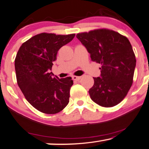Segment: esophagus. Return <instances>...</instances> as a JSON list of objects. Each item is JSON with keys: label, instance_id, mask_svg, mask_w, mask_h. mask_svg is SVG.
I'll use <instances>...</instances> for the list:
<instances>
[{"label": "esophagus", "instance_id": "34e87169", "mask_svg": "<svg viewBox=\"0 0 149 149\" xmlns=\"http://www.w3.org/2000/svg\"><path fill=\"white\" fill-rule=\"evenodd\" d=\"M81 77H77V76L72 77V79H73V80H74V81H79V80L81 79Z\"/></svg>", "mask_w": 149, "mask_h": 149}]
</instances>
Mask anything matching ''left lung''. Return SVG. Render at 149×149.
Wrapping results in <instances>:
<instances>
[{
    "mask_svg": "<svg viewBox=\"0 0 149 149\" xmlns=\"http://www.w3.org/2000/svg\"><path fill=\"white\" fill-rule=\"evenodd\" d=\"M77 38L92 61L101 64L100 77H93L94 85L89 91L91 99L101 106H115L132 84L136 58L130 42L118 32L105 29L78 33Z\"/></svg>",
    "mask_w": 149,
    "mask_h": 149,
    "instance_id": "1",
    "label": "left lung"
}]
</instances>
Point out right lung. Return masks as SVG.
I'll return each mask as SVG.
<instances>
[{
    "label": "right lung",
    "instance_id": "1",
    "mask_svg": "<svg viewBox=\"0 0 149 149\" xmlns=\"http://www.w3.org/2000/svg\"><path fill=\"white\" fill-rule=\"evenodd\" d=\"M74 36L38 34L23 43L17 54V84L28 102L42 113H57L69 102L72 78L59 79L49 72L60 48Z\"/></svg>",
    "mask_w": 149,
    "mask_h": 149
}]
</instances>
